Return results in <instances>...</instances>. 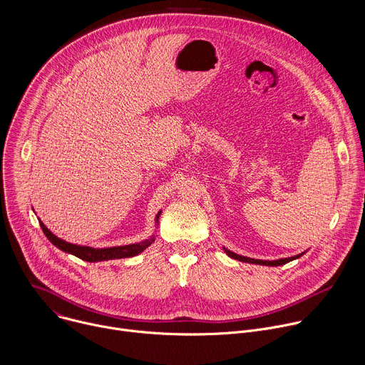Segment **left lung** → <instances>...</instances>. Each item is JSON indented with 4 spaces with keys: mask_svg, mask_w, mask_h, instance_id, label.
<instances>
[{
    "mask_svg": "<svg viewBox=\"0 0 365 365\" xmlns=\"http://www.w3.org/2000/svg\"><path fill=\"white\" fill-rule=\"evenodd\" d=\"M224 251L227 252L228 257L234 258V259H240V262H244V263H251V264H259V266H272V267H276V266H283L289 262H292V259H296L299 257H302L304 252H300L297 255H293V257H287V258H279V259H255V258H250V257H245V255H240V254H235L232 251H230L228 248L224 247Z\"/></svg>",
    "mask_w": 365,
    "mask_h": 365,
    "instance_id": "left-lung-1",
    "label": "left lung"
}]
</instances>
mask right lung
Returning <instances> with one entry per match:
<instances>
[{
	"instance_id": "add662e5",
	"label": "right lung",
	"mask_w": 365,
	"mask_h": 365,
	"mask_svg": "<svg viewBox=\"0 0 365 365\" xmlns=\"http://www.w3.org/2000/svg\"><path fill=\"white\" fill-rule=\"evenodd\" d=\"M160 214H162V211H159V214L155 215V225L159 224ZM38 222H40V227H41L44 235L48 238V241L51 244L56 245L59 250H62L65 252H69V254L83 259V262H89V263L106 262V259L134 257V255H138L140 252H143L148 245H151L154 242V235H151L148 240H144V241L135 242V244L107 247V248H93V247H88V245H78V244L68 242V241L56 237L41 221H38Z\"/></svg>"
}]
</instances>
